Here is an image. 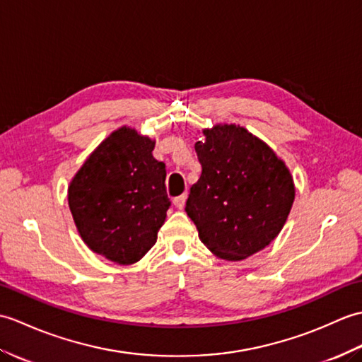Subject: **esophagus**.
Segmentation results:
<instances>
[{"label":"esophagus","mask_w":362,"mask_h":362,"mask_svg":"<svg viewBox=\"0 0 362 362\" xmlns=\"http://www.w3.org/2000/svg\"><path fill=\"white\" fill-rule=\"evenodd\" d=\"M184 204H186V195H180V197L173 198V206L176 209H182Z\"/></svg>","instance_id":"obj_1"}]
</instances>
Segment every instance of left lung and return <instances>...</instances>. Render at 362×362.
Listing matches in <instances>:
<instances>
[{
	"mask_svg": "<svg viewBox=\"0 0 362 362\" xmlns=\"http://www.w3.org/2000/svg\"><path fill=\"white\" fill-rule=\"evenodd\" d=\"M195 144L202 175L190 187L186 212L199 240L223 260L262 251L290 215L294 181L262 139L235 124L203 130Z\"/></svg>",
	"mask_w": 362,
	"mask_h": 362,
	"instance_id": "obj_1",
	"label": "left lung"
}]
</instances>
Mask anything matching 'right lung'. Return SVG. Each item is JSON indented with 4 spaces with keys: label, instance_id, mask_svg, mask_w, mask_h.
Returning <instances> with one entry per match:
<instances>
[{
    "label": "right lung",
    "instance_id": "right-lung-1",
    "mask_svg": "<svg viewBox=\"0 0 362 362\" xmlns=\"http://www.w3.org/2000/svg\"><path fill=\"white\" fill-rule=\"evenodd\" d=\"M155 141L120 127L86 158L68 187L76 228L93 252L119 263L139 262L156 243L170 207L165 164Z\"/></svg>",
    "mask_w": 362,
    "mask_h": 362
}]
</instances>
